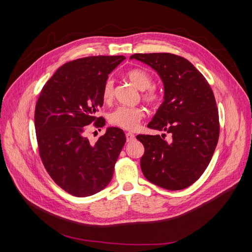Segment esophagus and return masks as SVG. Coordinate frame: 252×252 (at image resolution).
Masks as SVG:
<instances>
[{"label":"esophagus","mask_w":252,"mask_h":252,"mask_svg":"<svg viewBox=\"0 0 252 252\" xmlns=\"http://www.w3.org/2000/svg\"><path fill=\"white\" fill-rule=\"evenodd\" d=\"M135 139V135L132 132H126V140L127 142H132Z\"/></svg>","instance_id":"1"}]
</instances>
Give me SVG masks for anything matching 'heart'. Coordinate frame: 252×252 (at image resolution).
<instances>
[{"label": "heart", "mask_w": 252, "mask_h": 252, "mask_svg": "<svg viewBox=\"0 0 252 252\" xmlns=\"http://www.w3.org/2000/svg\"><path fill=\"white\" fill-rule=\"evenodd\" d=\"M127 78L138 89H148L147 93L143 95L145 101L149 103H155L158 101V94L157 91L154 89H149L152 85V78L147 71L143 69H131L127 72ZM102 95L105 102H108L112 98L113 81L111 79L106 80L103 87ZM143 117L144 110L142 108L122 106V107H119L111 112L109 121L113 125H117L121 128L127 129V130H134L135 128H138Z\"/></svg>", "instance_id": "heart-1"}]
</instances>
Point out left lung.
Returning <instances> with one entry per match:
<instances>
[{"label": "left lung", "mask_w": 252, "mask_h": 252, "mask_svg": "<svg viewBox=\"0 0 252 252\" xmlns=\"http://www.w3.org/2000/svg\"><path fill=\"white\" fill-rule=\"evenodd\" d=\"M150 66L161 78L164 101L147 127L170 134L136 136L144 145L141 169L149 182L167 190L192 185L210 162L219 133L212 89L188 60L172 53H135L130 60Z\"/></svg>", "instance_id": "obj_1"}]
</instances>
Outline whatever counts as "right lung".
Wrapping results in <instances>:
<instances>
[{
	"instance_id": "add662e5",
	"label": "right lung",
	"mask_w": 252,
	"mask_h": 252,
	"mask_svg": "<svg viewBox=\"0 0 252 252\" xmlns=\"http://www.w3.org/2000/svg\"><path fill=\"white\" fill-rule=\"evenodd\" d=\"M124 56L87 57L61 66L45 84L35 105L34 126L40 156L52 180L74 196L101 191L112 179L114 165L126 142L124 131L108 127L95 144L86 136L102 107L108 74Z\"/></svg>"
}]
</instances>
